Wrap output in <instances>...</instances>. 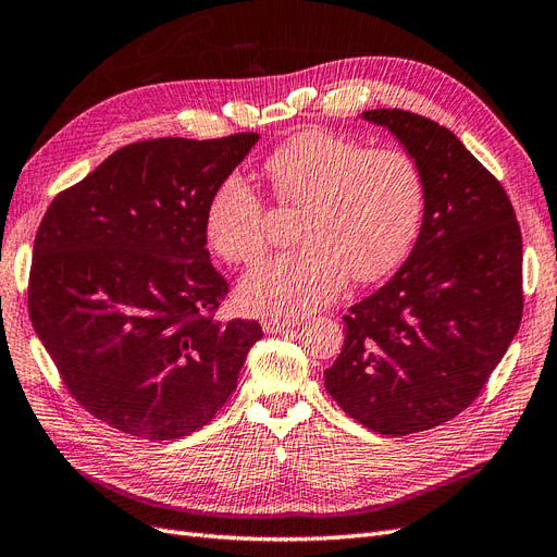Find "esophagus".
I'll list each match as a JSON object with an SVG mask.
<instances>
[{"label": "esophagus", "mask_w": 557, "mask_h": 557, "mask_svg": "<svg viewBox=\"0 0 557 557\" xmlns=\"http://www.w3.org/2000/svg\"><path fill=\"white\" fill-rule=\"evenodd\" d=\"M298 324V320H294V317H265V320H261V326L265 333H277V331H284V329H294Z\"/></svg>", "instance_id": "1"}]
</instances>
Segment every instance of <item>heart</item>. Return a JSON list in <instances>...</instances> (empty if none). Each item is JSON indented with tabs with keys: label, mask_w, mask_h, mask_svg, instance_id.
<instances>
[{
	"label": "heart",
	"mask_w": 557,
	"mask_h": 557,
	"mask_svg": "<svg viewBox=\"0 0 557 557\" xmlns=\"http://www.w3.org/2000/svg\"><path fill=\"white\" fill-rule=\"evenodd\" d=\"M284 208H300L298 247L253 265L240 304L259 314H306L331 304L347 277L375 282L399 268L416 243L424 186L412 158L394 147L308 131L263 163ZM205 237L221 259L249 265L265 249V205L240 177L221 182L205 208Z\"/></svg>",
	"instance_id": "heart-1"
}]
</instances>
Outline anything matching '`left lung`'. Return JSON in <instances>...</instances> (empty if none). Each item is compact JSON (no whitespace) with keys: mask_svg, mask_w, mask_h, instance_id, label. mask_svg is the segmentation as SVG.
<instances>
[{"mask_svg":"<svg viewBox=\"0 0 557 557\" xmlns=\"http://www.w3.org/2000/svg\"><path fill=\"white\" fill-rule=\"evenodd\" d=\"M416 161L422 228L406 263L343 317L326 392L363 426L406 436L459 416L522 317V235L504 186L448 128L404 109L361 114Z\"/></svg>","mask_w":557,"mask_h":557,"instance_id":"8db88e82","label":"left lung"}]
</instances>
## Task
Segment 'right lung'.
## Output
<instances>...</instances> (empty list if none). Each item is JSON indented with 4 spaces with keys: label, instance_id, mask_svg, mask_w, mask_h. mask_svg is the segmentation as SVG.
<instances>
[{
    "label": "right lung",
    "instance_id": "obj_1",
    "mask_svg": "<svg viewBox=\"0 0 557 557\" xmlns=\"http://www.w3.org/2000/svg\"><path fill=\"white\" fill-rule=\"evenodd\" d=\"M257 133L123 147L46 210L27 308L62 383L123 434L170 441L228 401L253 320L219 322L228 294L210 263L205 208Z\"/></svg>",
    "mask_w": 557,
    "mask_h": 557
}]
</instances>
